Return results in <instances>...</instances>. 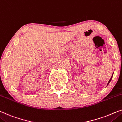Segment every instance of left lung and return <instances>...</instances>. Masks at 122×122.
<instances>
[{"label":"left lung","instance_id":"obj_1","mask_svg":"<svg viewBox=\"0 0 122 122\" xmlns=\"http://www.w3.org/2000/svg\"><path fill=\"white\" fill-rule=\"evenodd\" d=\"M113 74H114V73H113ZM113 75H112V76H111V77H110V80H109V81H108V84H107V86H108V84L110 83V81H111V80H112V77H113Z\"/></svg>","mask_w":122,"mask_h":122}]
</instances>
